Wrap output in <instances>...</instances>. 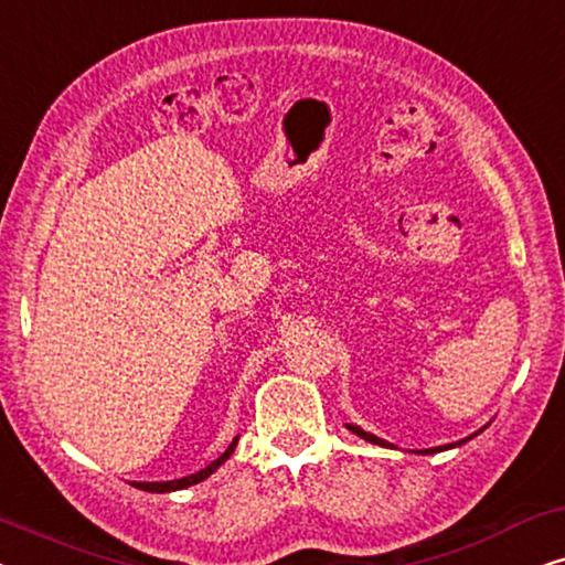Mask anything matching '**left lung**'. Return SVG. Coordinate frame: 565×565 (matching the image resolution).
Masks as SVG:
<instances>
[{"label":"left lung","mask_w":565,"mask_h":565,"mask_svg":"<svg viewBox=\"0 0 565 565\" xmlns=\"http://www.w3.org/2000/svg\"><path fill=\"white\" fill-rule=\"evenodd\" d=\"M347 429L350 431H354V435L358 437H362V439H367V443H373V445H381V447H393L391 443H385V439H381V437H375V435H370V431H365V429H360V427H354V424H347ZM476 435H481V429L476 431ZM476 435H470V437H466V439H460V443H452V445H443V447H429V450H422L419 455H431V452H443V450H450V447H460L462 443H468V439H473Z\"/></svg>","instance_id":"1"}]
</instances>
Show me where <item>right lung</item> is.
Returning a JSON list of instances; mask_svg holds the SVG:
<instances>
[{"mask_svg":"<svg viewBox=\"0 0 565 565\" xmlns=\"http://www.w3.org/2000/svg\"><path fill=\"white\" fill-rule=\"evenodd\" d=\"M236 443H238V437H234V443H231V445L226 447V452H223L218 460H213L211 466H205L203 470H198V473L184 476V478H174V481H153V483H146V481L136 483V481H134V486H136V489H141V491H149V493H167V491L188 489V486H195V483H200V481H205V478L211 476V473H215V470H218V466H223V462H226V460L231 458V452H234Z\"/></svg>","mask_w":565,"mask_h":565,"instance_id":"1","label":"right lung"}]
</instances>
